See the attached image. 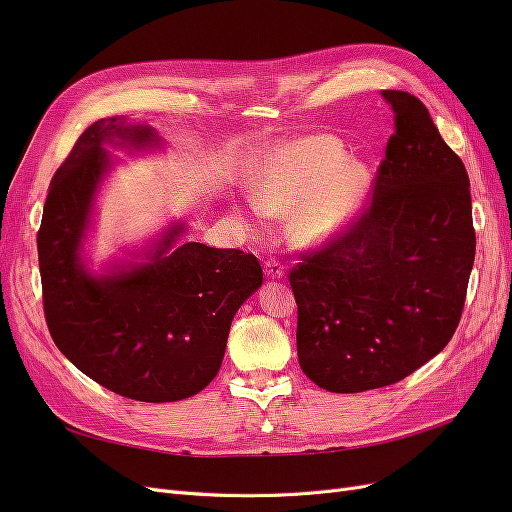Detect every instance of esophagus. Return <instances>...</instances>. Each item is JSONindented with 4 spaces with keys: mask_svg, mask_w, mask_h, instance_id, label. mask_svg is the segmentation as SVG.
Returning <instances> with one entry per match:
<instances>
[{
    "mask_svg": "<svg viewBox=\"0 0 512 512\" xmlns=\"http://www.w3.org/2000/svg\"><path fill=\"white\" fill-rule=\"evenodd\" d=\"M265 275L271 277V280H280V277L284 275V265H282L280 260H275V258L265 260Z\"/></svg>",
    "mask_w": 512,
    "mask_h": 512,
    "instance_id": "34e87169",
    "label": "esophagus"
}]
</instances>
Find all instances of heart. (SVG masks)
<instances>
[{"mask_svg": "<svg viewBox=\"0 0 512 512\" xmlns=\"http://www.w3.org/2000/svg\"><path fill=\"white\" fill-rule=\"evenodd\" d=\"M367 192V170L346 160L333 136H303L273 147L256 168L252 211L288 215L294 237L320 245L337 237L359 211Z\"/></svg>", "mask_w": 512, "mask_h": 512, "instance_id": "b5f03b06", "label": "heart"}]
</instances>
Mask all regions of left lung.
Here are the masks:
<instances>
[{
  "label": "left lung",
  "instance_id": "left-lung-1",
  "mask_svg": "<svg viewBox=\"0 0 512 512\" xmlns=\"http://www.w3.org/2000/svg\"><path fill=\"white\" fill-rule=\"evenodd\" d=\"M395 132L369 207L290 271L303 374L331 393L380 389L433 359L474 265L470 179L427 106L386 89Z\"/></svg>",
  "mask_w": 512,
  "mask_h": 512
}]
</instances>
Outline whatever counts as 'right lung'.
<instances>
[{
	"label": "right lung",
	"mask_w": 512,
	"mask_h": 512,
	"mask_svg": "<svg viewBox=\"0 0 512 512\" xmlns=\"http://www.w3.org/2000/svg\"><path fill=\"white\" fill-rule=\"evenodd\" d=\"M104 145L147 149L160 138L126 117L98 119L57 168L38 230L46 324L61 354L104 389L149 404L192 397L218 376L230 322L262 269L241 250L196 241L173 250L185 226L170 224L145 262L91 273L81 252L111 168Z\"/></svg>",
	"instance_id": "add662e5"
}]
</instances>
